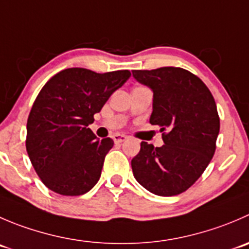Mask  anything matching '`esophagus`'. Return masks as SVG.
<instances>
[{"instance_id":"esophagus-1","label":"esophagus","mask_w":249,"mask_h":249,"mask_svg":"<svg viewBox=\"0 0 249 249\" xmlns=\"http://www.w3.org/2000/svg\"><path fill=\"white\" fill-rule=\"evenodd\" d=\"M126 139H127V136H125V135H123V134L113 135V140H114L115 143H122V142H124Z\"/></svg>"}]
</instances>
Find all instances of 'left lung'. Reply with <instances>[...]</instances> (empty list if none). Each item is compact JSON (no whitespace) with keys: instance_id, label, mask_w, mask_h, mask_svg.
I'll list each match as a JSON object with an SVG mask.
<instances>
[{"instance_id":"obj_1","label":"left lung","mask_w":249,"mask_h":249,"mask_svg":"<svg viewBox=\"0 0 249 249\" xmlns=\"http://www.w3.org/2000/svg\"><path fill=\"white\" fill-rule=\"evenodd\" d=\"M132 76L153 91L149 123L160 126L164 141L161 147L141 142L131 160L135 178L157 196L182 194L215 152L220 119L213 95L198 76L182 68L132 71Z\"/></svg>"}]
</instances>
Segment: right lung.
Instances as JSON below:
<instances>
[{
    "mask_svg": "<svg viewBox=\"0 0 249 249\" xmlns=\"http://www.w3.org/2000/svg\"><path fill=\"white\" fill-rule=\"evenodd\" d=\"M129 71L95 73L85 68L59 71L41 89L26 124V151L45 186L63 196H80L100 180L114 142L100 140L89 125Z\"/></svg>",
    "mask_w": 249,
    "mask_h": 249,
    "instance_id": "obj_1",
    "label": "right lung"
}]
</instances>
